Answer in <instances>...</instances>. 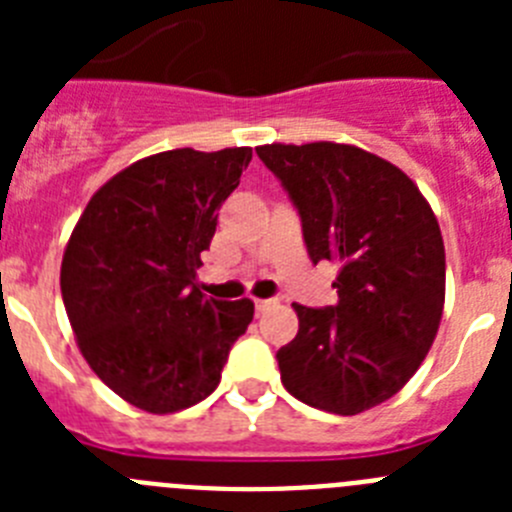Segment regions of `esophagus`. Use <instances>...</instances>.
Listing matches in <instances>:
<instances>
[{
	"instance_id": "obj_1",
	"label": "esophagus",
	"mask_w": 512,
	"mask_h": 512,
	"mask_svg": "<svg viewBox=\"0 0 512 512\" xmlns=\"http://www.w3.org/2000/svg\"><path fill=\"white\" fill-rule=\"evenodd\" d=\"M253 305H256V312H266L269 307L277 305V300H253Z\"/></svg>"
}]
</instances>
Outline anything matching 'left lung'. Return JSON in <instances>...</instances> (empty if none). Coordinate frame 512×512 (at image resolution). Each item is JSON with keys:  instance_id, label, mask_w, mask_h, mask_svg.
I'll use <instances>...</instances> for the list:
<instances>
[{"instance_id": "left-lung-1", "label": "left lung", "mask_w": 512, "mask_h": 512, "mask_svg": "<svg viewBox=\"0 0 512 512\" xmlns=\"http://www.w3.org/2000/svg\"><path fill=\"white\" fill-rule=\"evenodd\" d=\"M302 217L312 264L338 269V305H292L295 341L277 351L289 395L356 415L410 382L438 333L446 253L418 184L395 164L348 143L256 148Z\"/></svg>"}]
</instances>
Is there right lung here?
<instances>
[{
    "label": "right lung",
    "instance_id": "right-lung-1",
    "mask_svg": "<svg viewBox=\"0 0 512 512\" xmlns=\"http://www.w3.org/2000/svg\"><path fill=\"white\" fill-rule=\"evenodd\" d=\"M251 156L241 146L140 158L92 194L71 230L61 295L81 356L146 413H179L215 392L253 320L248 297L212 300L194 279Z\"/></svg>",
    "mask_w": 512,
    "mask_h": 512
}]
</instances>
